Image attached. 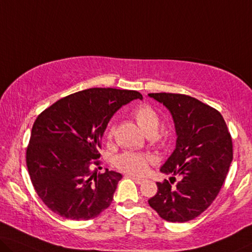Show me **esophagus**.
Listing matches in <instances>:
<instances>
[{
  "mask_svg": "<svg viewBox=\"0 0 252 252\" xmlns=\"http://www.w3.org/2000/svg\"><path fill=\"white\" fill-rule=\"evenodd\" d=\"M127 178L132 179L134 182H136V183H138V185H141V183H142V182H145V180H144V179H140V178H136V176H133V175H127Z\"/></svg>",
  "mask_w": 252,
  "mask_h": 252,
  "instance_id": "esophagus-1",
  "label": "esophagus"
}]
</instances>
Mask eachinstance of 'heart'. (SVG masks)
<instances>
[{
  "instance_id": "b5f03b06",
  "label": "heart",
  "mask_w": 252,
  "mask_h": 252,
  "mask_svg": "<svg viewBox=\"0 0 252 252\" xmlns=\"http://www.w3.org/2000/svg\"><path fill=\"white\" fill-rule=\"evenodd\" d=\"M132 118L145 134L154 136L156 142H163V136L156 133L159 126V115L150 105H139L132 111ZM115 126H111L106 132V139L111 141L114 137ZM150 157L144 154L126 152L116 157L115 165L119 170L132 175H144L148 171Z\"/></svg>"
}]
</instances>
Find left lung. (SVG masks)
I'll return each mask as SVG.
<instances>
[{
	"label": "left lung",
	"instance_id": "1",
	"mask_svg": "<svg viewBox=\"0 0 252 252\" xmlns=\"http://www.w3.org/2000/svg\"><path fill=\"white\" fill-rule=\"evenodd\" d=\"M163 103L173 116L176 131L174 152L160 168L180 175L173 186L157 182V193L148 204L163 220L183 223L205 212L219 194L233 158L231 133L216 108L183 94H148Z\"/></svg>",
	"mask_w": 252,
	"mask_h": 252
}]
</instances>
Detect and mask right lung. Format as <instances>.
Instances as JSON below:
<instances>
[{
  "label": "right lung",
  "instance_id": "right-lung-1",
  "mask_svg": "<svg viewBox=\"0 0 252 252\" xmlns=\"http://www.w3.org/2000/svg\"><path fill=\"white\" fill-rule=\"evenodd\" d=\"M137 98L142 96L136 90L90 88L63 97L37 116L26 163L33 189L52 212L87 220L111 205L122 175L97 173L94 166L100 165V140L111 118Z\"/></svg>",
  "mask_w": 252,
  "mask_h": 252
}]
</instances>
